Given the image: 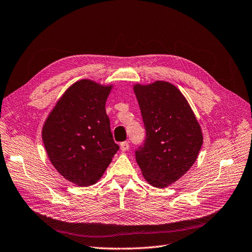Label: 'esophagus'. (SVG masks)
<instances>
[{
	"label": "esophagus",
	"mask_w": 252,
	"mask_h": 252,
	"mask_svg": "<svg viewBox=\"0 0 252 252\" xmlns=\"http://www.w3.org/2000/svg\"><path fill=\"white\" fill-rule=\"evenodd\" d=\"M129 148V144H128V142L127 141H125V142H121V144H120V150L123 151V152H126L127 150Z\"/></svg>",
	"instance_id": "esophagus-1"
}]
</instances>
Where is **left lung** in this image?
Here are the masks:
<instances>
[{
  "instance_id": "left-lung-1",
  "label": "left lung",
  "mask_w": 252,
  "mask_h": 252,
  "mask_svg": "<svg viewBox=\"0 0 252 252\" xmlns=\"http://www.w3.org/2000/svg\"><path fill=\"white\" fill-rule=\"evenodd\" d=\"M146 138L136 151V161L146 182L165 188L179 181L196 161L203 137L188 100L165 81L135 84Z\"/></svg>"
}]
</instances>
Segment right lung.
I'll list each match as a JSON object with an SVG mask.
<instances>
[{"label":"right lung","instance_id":"right-lung-1","mask_svg":"<svg viewBox=\"0 0 252 252\" xmlns=\"http://www.w3.org/2000/svg\"><path fill=\"white\" fill-rule=\"evenodd\" d=\"M112 88L88 79L73 83L42 126L51 163L65 180L79 187L97 183L119 150L105 108Z\"/></svg>","mask_w":252,"mask_h":252}]
</instances>
